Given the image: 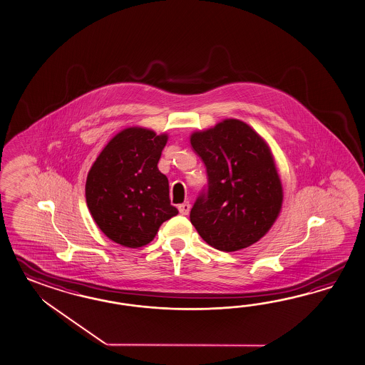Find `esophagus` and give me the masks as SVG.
I'll use <instances>...</instances> for the list:
<instances>
[{"mask_svg": "<svg viewBox=\"0 0 365 365\" xmlns=\"http://www.w3.org/2000/svg\"><path fill=\"white\" fill-rule=\"evenodd\" d=\"M190 208H191V205H190L188 202L178 205L179 212L182 215H188V212H190Z\"/></svg>", "mask_w": 365, "mask_h": 365, "instance_id": "esophagus-1", "label": "esophagus"}]
</instances>
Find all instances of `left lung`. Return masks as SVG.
<instances>
[{"label": "left lung", "mask_w": 365, "mask_h": 365, "mask_svg": "<svg viewBox=\"0 0 365 365\" xmlns=\"http://www.w3.org/2000/svg\"><path fill=\"white\" fill-rule=\"evenodd\" d=\"M205 163L207 186L190 220L211 247L235 252L259 240L276 222L282 186L265 141L249 125L224 120L191 135Z\"/></svg>", "instance_id": "1"}]
</instances>
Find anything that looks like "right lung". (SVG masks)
I'll return each instance as SVG.
<instances>
[{
  "label": "right lung",
  "instance_id": "add662e5",
  "mask_svg": "<svg viewBox=\"0 0 365 365\" xmlns=\"http://www.w3.org/2000/svg\"><path fill=\"white\" fill-rule=\"evenodd\" d=\"M168 135L143 128L116 134L89 170V212L110 240L128 248L149 244L160 224L178 214L169 180L158 170Z\"/></svg>",
  "mask_w": 365,
  "mask_h": 365
}]
</instances>
